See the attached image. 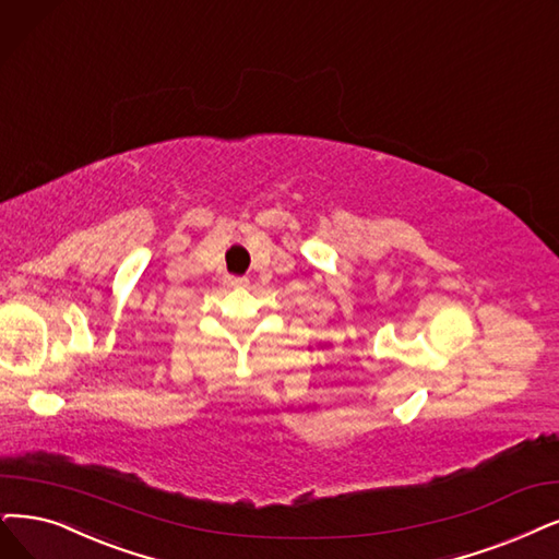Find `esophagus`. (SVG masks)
<instances>
[{
	"label": "esophagus",
	"instance_id": "34e87169",
	"mask_svg": "<svg viewBox=\"0 0 559 559\" xmlns=\"http://www.w3.org/2000/svg\"><path fill=\"white\" fill-rule=\"evenodd\" d=\"M225 286H229V288H242V286H248V277H236V275H225Z\"/></svg>",
	"mask_w": 559,
	"mask_h": 559
}]
</instances>
